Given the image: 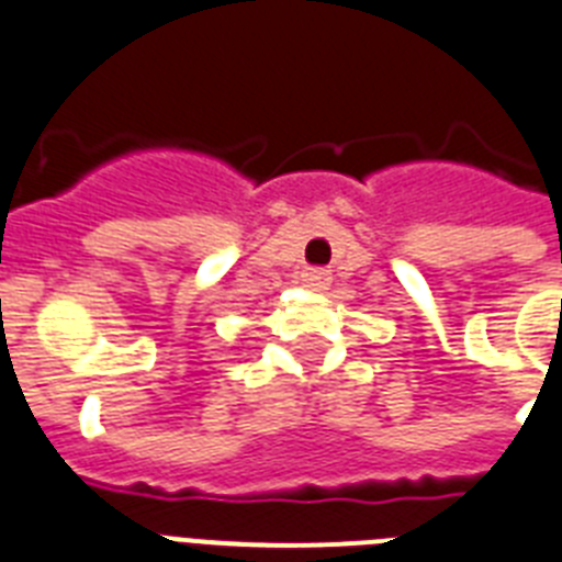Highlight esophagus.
<instances>
[{
    "instance_id": "34e87169",
    "label": "esophagus",
    "mask_w": 562,
    "mask_h": 562,
    "mask_svg": "<svg viewBox=\"0 0 562 562\" xmlns=\"http://www.w3.org/2000/svg\"><path fill=\"white\" fill-rule=\"evenodd\" d=\"M303 282L312 291H326L328 282H331V273H328L326 268H308V271L303 273Z\"/></svg>"
}]
</instances>
